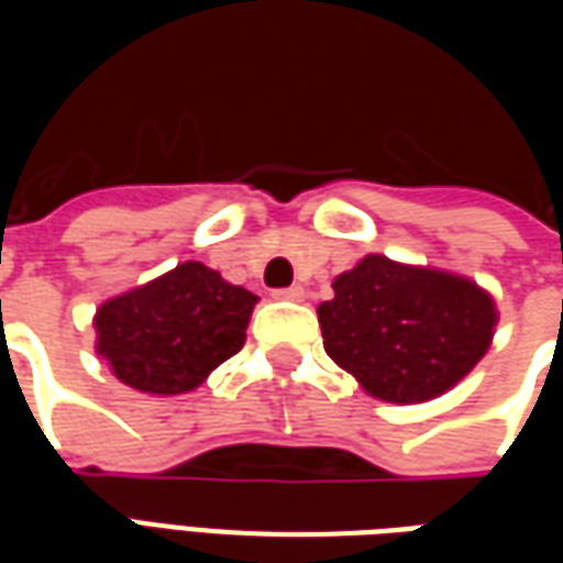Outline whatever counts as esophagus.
Listing matches in <instances>:
<instances>
[{
	"mask_svg": "<svg viewBox=\"0 0 563 563\" xmlns=\"http://www.w3.org/2000/svg\"><path fill=\"white\" fill-rule=\"evenodd\" d=\"M274 298H280V301H301V298H305V289H301V286H286V289H274Z\"/></svg>",
	"mask_w": 563,
	"mask_h": 563,
	"instance_id": "1",
	"label": "esophagus"
}]
</instances>
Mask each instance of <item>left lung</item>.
<instances>
[{
	"label": "left lung",
	"mask_w": 563,
	"mask_h": 563,
	"mask_svg": "<svg viewBox=\"0 0 563 563\" xmlns=\"http://www.w3.org/2000/svg\"><path fill=\"white\" fill-rule=\"evenodd\" d=\"M497 313L476 283L386 256L362 258L319 305L325 353L374 398L431 401L488 350Z\"/></svg>",
	"instance_id": "obj_1"
}]
</instances>
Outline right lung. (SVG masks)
Returning a JSON list of instances; mask_svg holds the SVG:
<instances>
[{"instance_id": "add662e5", "label": "right lung", "mask_w": 563, "mask_h": 563, "mask_svg": "<svg viewBox=\"0 0 563 563\" xmlns=\"http://www.w3.org/2000/svg\"><path fill=\"white\" fill-rule=\"evenodd\" d=\"M253 305V292L201 262H184L99 307V353L132 389L180 395L244 346Z\"/></svg>"}]
</instances>
